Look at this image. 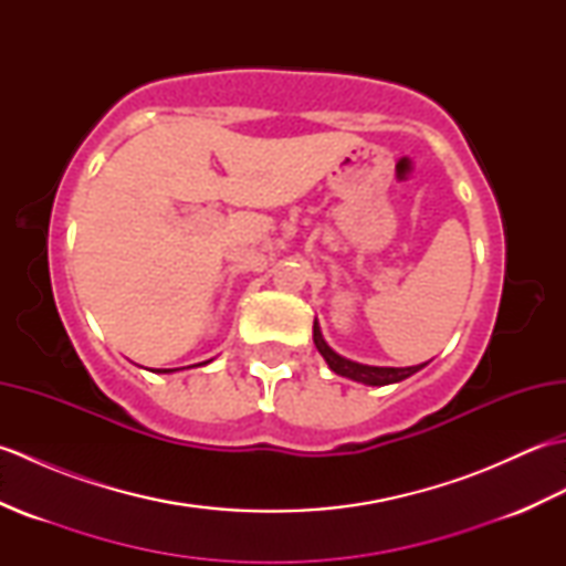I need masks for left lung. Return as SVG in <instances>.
I'll use <instances>...</instances> for the list:
<instances>
[{
	"label": "left lung",
	"instance_id": "left-lung-1",
	"mask_svg": "<svg viewBox=\"0 0 566 566\" xmlns=\"http://www.w3.org/2000/svg\"><path fill=\"white\" fill-rule=\"evenodd\" d=\"M314 343H316L318 353L323 355V359H326L328 367L335 371V375L347 377V379H353V381L369 384V387H384V384H396V381H401L406 377L416 375L418 369H423L428 365V363H423V365H416V367H371V365L353 363V359L338 355L326 340H323L321 328H318V321H314Z\"/></svg>",
	"mask_w": 566,
	"mask_h": 566
}]
</instances>
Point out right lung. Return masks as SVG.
Returning <instances> with one entry per match:
<instances>
[{"label":"right lung","mask_w":566,"mask_h":566,"mask_svg":"<svg viewBox=\"0 0 566 566\" xmlns=\"http://www.w3.org/2000/svg\"><path fill=\"white\" fill-rule=\"evenodd\" d=\"M199 365H207V363H199ZM155 371H175V369H155Z\"/></svg>","instance_id":"obj_1"}]
</instances>
